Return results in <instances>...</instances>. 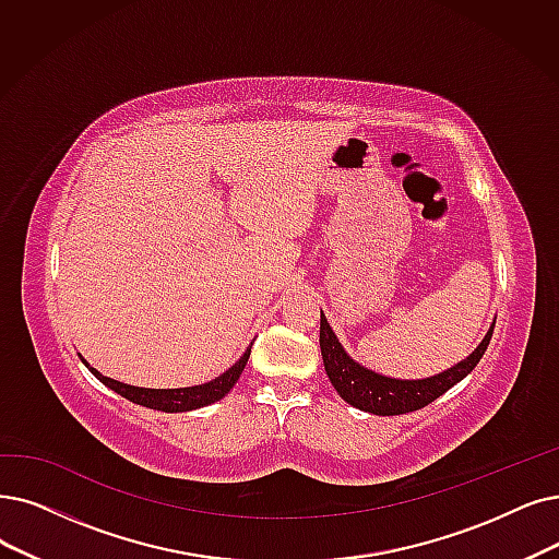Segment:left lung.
<instances>
[{
    "label": "left lung",
    "instance_id": "obj_1",
    "mask_svg": "<svg viewBox=\"0 0 559 559\" xmlns=\"http://www.w3.org/2000/svg\"><path fill=\"white\" fill-rule=\"evenodd\" d=\"M490 337H493V325H490L484 342L477 346L473 355H467L465 360L459 362L456 367L442 371L438 376L424 378V381H396V378L373 373L353 362L346 355V350L342 348V344L337 342V337H334V332L328 325L323 311H321L319 342H321V355H323V365H325L330 383L340 392L344 401H348V404L355 408L373 413V415H404V413H413L429 406L431 401H436L440 394H444L459 381H463V378L479 365Z\"/></svg>",
    "mask_w": 559,
    "mask_h": 559
}]
</instances>
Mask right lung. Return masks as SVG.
Segmentation results:
<instances>
[{
    "label": "right lung",
    "instance_id": "obj_1",
    "mask_svg": "<svg viewBox=\"0 0 559 559\" xmlns=\"http://www.w3.org/2000/svg\"><path fill=\"white\" fill-rule=\"evenodd\" d=\"M250 350L252 346L245 350V355L240 360L227 369L222 376H217L215 381L204 383V385H194V388H181V390H148V388H132V385H123L119 381H111V378L98 373L94 367H88L84 360V365L92 369V373L103 381L109 390H115L117 394L126 396L132 404H140L153 411H163V413H186V411H194V408H202L213 404V401H219L225 396L240 378L245 365L250 360Z\"/></svg>",
    "mask_w": 559,
    "mask_h": 559
}]
</instances>
